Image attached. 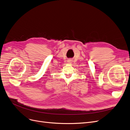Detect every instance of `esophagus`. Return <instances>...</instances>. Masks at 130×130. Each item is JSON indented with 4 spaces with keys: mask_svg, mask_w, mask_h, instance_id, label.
I'll return each mask as SVG.
<instances>
[{
    "mask_svg": "<svg viewBox=\"0 0 130 130\" xmlns=\"http://www.w3.org/2000/svg\"><path fill=\"white\" fill-rule=\"evenodd\" d=\"M69 61V63H71V62H72V60H68Z\"/></svg>",
    "mask_w": 130,
    "mask_h": 130,
    "instance_id": "esophagus-1",
    "label": "esophagus"
}]
</instances>
